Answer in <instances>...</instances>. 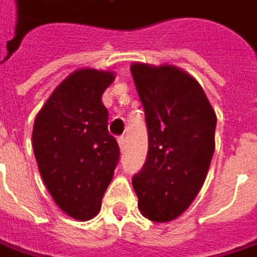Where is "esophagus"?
I'll return each mask as SVG.
<instances>
[{
    "mask_svg": "<svg viewBox=\"0 0 257 257\" xmlns=\"http://www.w3.org/2000/svg\"><path fill=\"white\" fill-rule=\"evenodd\" d=\"M117 143H119L120 150L125 152V149H126V138H125V137H119V138H117Z\"/></svg>",
    "mask_w": 257,
    "mask_h": 257,
    "instance_id": "1",
    "label": "esophagus"
}]
</instances>
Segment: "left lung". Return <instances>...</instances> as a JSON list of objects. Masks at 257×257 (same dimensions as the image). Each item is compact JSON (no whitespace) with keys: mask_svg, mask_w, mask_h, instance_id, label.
<instances>
[{"mask_svg":"<svg viewBox=\"0 0 257 257\" xmlns=\"http://www.w3.org/2000/svg\"><path fill=\"white\" fill-rule=\"evenodd\" d=\"M131 73L149 134L147 159L132 176L138 207L150 221H172L187 210L206 179L216 114L198 82L174 66L137 63Z\"/></svg>","mask_w":257,"mask_h":257,"instance_id":"8db88e82","label":"left lung"}]
</instances>
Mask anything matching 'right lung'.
Instances as JSON below:
<instances>
[{"instance_id": "obj_1", "label": "right lung", "mask_w": 257, "mask_h": 257, "mask_svg": "<svg viewBox=\"0 0 257 257\" xmlns=\"http://www.w3.org/2000/svg\"><path fill=\"white\" fill-rule=\"evenodd\" d=\"M113 73L82 69L60 83L35 119L32 144L51 197L69 216L88 221L100 207L119 163L101 103Z\"/></svg>"}]
</instances>
